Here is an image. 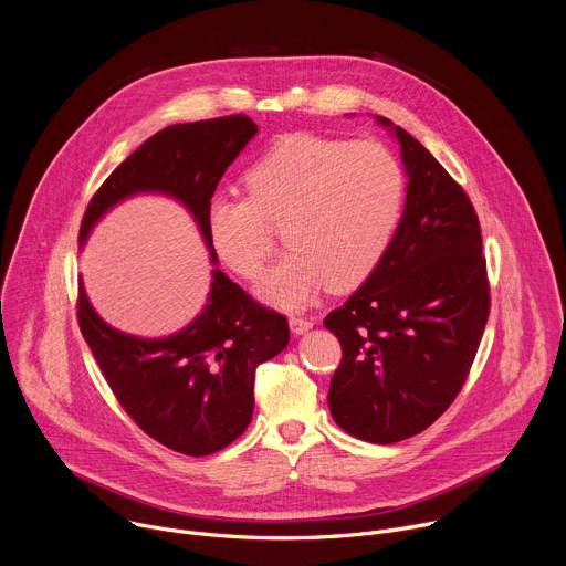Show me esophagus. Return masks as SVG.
Listing matches in <instances>:
<instances>
[{
    "instance_id": "obj_1",
    "label": "esophagus",
    "mask_w": 566,
    "mask_h": 566,
    "mask_svg": "<svg viewBox=\"0 0 566 566\" xmlns=\"http://www.w3.org/2000/svg\"><path fill=\"white\" fill-rule=\"evenodd\" d=\"M289 327H291V332L293 334H306L311 327H313V319H308V317H302V315H291L289 317Z\"/></svg>"
}]
</instances>
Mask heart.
Masks as SVG:
<instances>
[{"instance_id":"b5f03b06","label":"heart","mask_w":566,"mask_h":566,"mask_svg":"<svg viewBox=\"0 0 566 566\" xmlns=\"http://www.w3.org/2000/svg\"><path fill=\"white\" fill-rule=\"evenodd\" d=\"M249 197L217 195L206 208L214 255L244 280L262 277L284 226L291 251L260 293L286 308L319 289L352 291L380 264L394 237L406 181L396 156L376 140L308 132L269 145L244 172Z\"/></svg>"}]
</instances>
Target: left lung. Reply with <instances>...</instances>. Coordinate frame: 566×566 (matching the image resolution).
Masks as SVG:
<instances>
[{
    "label": "left lung",
    "mask_w": 566,
    "mask_h": 566,
    "mask_svg": "<svg viewBox=\"0 0 566 566\" xmlns=\"http://www.w3.org/2000/svg\"><path fill=\"white\" fill-rule=\"evenodd\" d=\"M378 123L391 125L382 116ZM394 134L410 177L406 210L376 271L325 317L343 347L329 385L332 417L382 446L423 432L450 408L491 313L470 197L412 134Z\"/></svg>",
    "instance_id": "left-lung-1"
}]
</instances>
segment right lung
Returning a JSON list of instances; mask_svg holds the SVG:
<instances>
[{
	"label": "right lung",
	"mask_w": 566,
	"mask_h": 566,
	"mask_svg": "<svg viewBox=\"0 0 566 566\" xmlns=\"http://www.w3.org/2000/svg\"><path fill=\"white\" fill-rule=\"evenodd\" d=\"M255 132L258 125L244 114L156 132L96 190L80 223V244L120 199L166 192L195 214L214 262L206 208ZM77 325L132 421L154 441L188 457L219 452L249 428L255 371L291 338L286 315L255 302L217 269L206 308L170 338L143 340L112 329L92 308L83 282L77 284Z\"/></svg>",
	"instance_id": "add662e5"
}]
</instances>
